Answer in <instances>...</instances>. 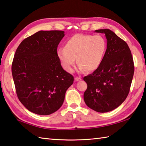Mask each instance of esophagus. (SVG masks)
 Returning a JSON list of instances; mask_svg holds the SVG:
<instances>
[{
    "mask_svg": "<svg viewBox=\"0 0 146 146\" xmlns=\"http://www.w3.org/2000/svg\"><path fill=\"white\" fill-rule=\"evenodd\" d=\"M75 80L76 81L80 80H81V77H80V76H76V77L75 78Z\"/></svg>",
    "mask_w": 146,
    "mask_h": 146,
    "instance_id": "1",
    "label": "esophagus"
}]
</instances>
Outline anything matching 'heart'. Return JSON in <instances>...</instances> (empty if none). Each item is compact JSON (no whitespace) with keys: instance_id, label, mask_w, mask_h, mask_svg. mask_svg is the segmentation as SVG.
I'll return each mask as SVG.
<instances>
[{"instance_id":"heart-1","label":"heart","mask_w":146,"mask_h":146,"mask_svg":"<svg viewBox=\"0 0 146 146\" xmlns=\"http://www.w3.org/2000/svg\"><path fill=\"white\" fill-rule=\"evenodd\" d=\"M106 49V42L101 35L76 34L68 39L64 48L58 49L57 55L68 72L73 71L76 58L79 70L93 71L100 66Z\"/></svg>"}]
</instances>
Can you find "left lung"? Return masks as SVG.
Instances as JSON below:
<instances>
[{
	"label": "left lung",
	"instance_id": "obj_1",
	"mask_svg": "<svg viewBox=\"0 0 146 146\" xmlns=\"http://www.w3.org/2000/svg\"><path fill=\"white\" fill-rule=\"evenodd\" d=\"M104 33L107 49L100 66L84 77L88 88L84 94L86 104L93 110L106 113L115 110L127 98L134 74V62L129 46L108 29Z\"/></svg>",
	"mask_w": 146,
	"mask_h": 146
}]
</instances>
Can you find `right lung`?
<instances>
[{
  "label": "right lung",
  "instance_id": "1",
  "mask_svg": "<svg viewBox=\"0 0 146 146\" xmlns=\"http://www.w3.org/2000/svg\"><path fill=\"white\" fill-rule=\"evenodd\" d=\"M63 31H40L24 39L15 53L11 72L19 100L32 113L48 115L64 102L74 78L62 68L57 47Z\"/></svg>",
  "mask_w": 146,
  "mask_h": 146
}]
</instances>
